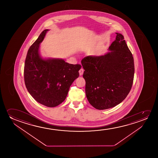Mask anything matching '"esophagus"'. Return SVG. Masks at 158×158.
Returning <instances> with one entry per match:
<instances>
[{"label": "esophagus", "instance_id": "1", "mask_svg": "<svg viewBox=\"0 0 158 158\" xmlns=\"http://www.w3.org/2000/svg\"><path fill=\"white\" fill-rule=\"evenodd\" d=\"M84 70L82 68L79 70V74H80V76H82L83 73H84Z\"/></svg>", "mask_w": 158, "mask_h": 158}]
</instances>
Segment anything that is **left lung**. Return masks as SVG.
Instances as JSON below:
<instances>
[{"instance_id": "8db88e82", "label": "left lung", "mask_w": 158, "mask_h": 158, "mask_svg": "<svg viewBox=\"0 0 158 158\" xmlns=\"http://www.w3.org/2000/svg\"><path fill=\"white\" fill-rule=\"evenodd\" d=\"M116 34L109 47L110 52L101 56H86L81 60L87 98L99 110L112 108L123 102L133 82L134 59L123 35Z\"/></svg>"}]
</instances>
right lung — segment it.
<instances>
[{"label": "right lung", "mask_w": 158, "mask_h": 158, "mask_svg": "<svg viewBox=\"0 0 158 158\" xmlns=\"http://www.w3.org/2000/svg\"><path fill=\"white\" fill-rule=\"evenodd\" d=\"M48 31L44 30L28 49L24 81L28 92L37 102L54 107L65 100L71 85L79 76L81 66L70 64L63 59L41 58L39 45Z\"/></svg>", "instance_id": "right-lung-1"}]
</instances>
